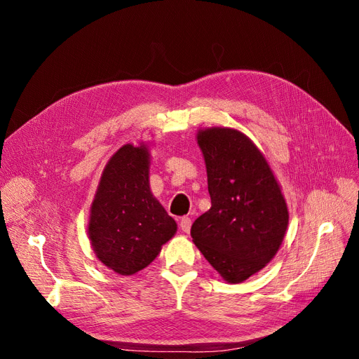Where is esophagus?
Wrapping results in <instances>:
<instances>
[{"mask_svg": "<svg viewBox=\"0 0 359 359\" xmlns=\"http://www.w3.org/2000/svg\"><path fill=\"white\" fill-rule=\"evenodd\" d=\"M180 227H181L182 232L189 233L190 232V227H191V219H190V217H182L181 222H180Z\"/></svg>", "mask_w": 359, "mask_h": 359, "instance_id": "esophagus-1", "label": "esophagus"}]
</instances>
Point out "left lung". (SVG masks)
Wrapping results in <instances>:
<instances>
[{
	"instance_id": "obj_1",
	"label": "left lung",
	"mask_w": 359,
	"mask_h": 359,
	"mask_svg": "<svg viewBox=\"0 0 359 359\" xmlns=\"http://www.w3.org/2000/svg\"><path fill=\"white\" fill-rule=\"evenodd\" d=\"M196 139L211 208L194 220L193 243L226 283H243L277 255L287 203L266 157L240 130L199 128Z\"/></svg>"
}]
</instances>
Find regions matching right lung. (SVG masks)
<instances>
[{"label": "right lung", "instance_id": "obj_1", "mask_svg": "<svg viewBox=\"0 0 359 359\" xmlns=\"http://www.w3.org/2000/svg\"><path fill=\"white\" fill-rule=\"evenodd\" d=\"M149 145L126 144L106 163L90 208L97 259L119 276L147 268L177 233V222L149 187Z\"/></svg>", "mask_w": 359, "mask_h": 359}]
</instances>
